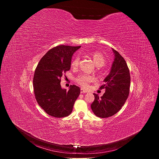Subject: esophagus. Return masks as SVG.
I'll list each match as a JSON object with an SVG mask.
<instances>
[{"label": "esophagus", "instance_id": "esophagus-1", "mask_svg": "<svg viewBox=\"0 0 159 159\" xmlns=\"http://www.w3.org/2000/svg\"><path fill=\"white\" fill-rule=\"evenodd\" d=\"M80 93H87V91H86V90H84V89H80Z\"/></svg>", "mask_w": 159, "mask_h": 159}]
</instances>
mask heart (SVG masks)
<instances>
[{
	"label": "heart",
	"mask_w": 159,
	"mask_h": 159,
	"mask_svg": "<svg viewBox=\"0 0 159 159\" xmlns=\"http://www.w3.org/2000/svg\"><path fill=\"white\" fill-rule=\"evenodd\" d=\"M93 58L94 60V62L98 66H102L105 64L106 59L104 57V55L99 52H94L92 54ZM80 58L79 56H77L74 58L73 61H72V66L74 68H76L78 66L79 63ZM94 80V79L93 77L86 75V74H82L78 76L77 78V82L82 85L84 87H87L89 86V84L90 82H93Z\"/></svg>",
	"instance_id": "heart-1"
}]
</instances>
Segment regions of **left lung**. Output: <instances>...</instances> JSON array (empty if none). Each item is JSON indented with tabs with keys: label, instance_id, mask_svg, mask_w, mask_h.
<instances>
[{
	"label": "left lung",
	"instance_id": "obj_1",
	"mask_svg": "<svg viewBox=\"0 0 159 159\" xmlns=\"http://www.w3.org/2000/svg\"><path fill=\"white\" fill-rule=\"evenodd\" d=\"M109 74L104 79L105 82L100 89H105L101 98L95 93L91 109L94 115L100 118H108L117 113L125 103L129 93L130 74L128 65L123 57L115 50Z\"/></svg>",
	"mask_w": 159,
	"mask_h": 159
}]
</instances>
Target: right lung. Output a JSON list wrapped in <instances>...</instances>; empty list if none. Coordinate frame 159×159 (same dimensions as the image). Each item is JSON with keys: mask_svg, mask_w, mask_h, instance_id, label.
Wrapping results in <instances>:
<instances>
[{"mask_svg": "<svg viewBox=\"0 0 159 159\" xmlns=\"http://www.w3.org/2000/svg\"><path fill=\"white\" fill-rule=\"evenodd\" d=\"M81 47L60 45L50 50L40 60L34 74L36 99L48 115L62 118L70 115L80 89L75 85L69 90L60 85L62 74L69 70L74 53Z\"/></svg>", "mask_w": 159, "mask_h": 159, "instance_id": "obj_1", "label": "right lung"}]
</instances>
